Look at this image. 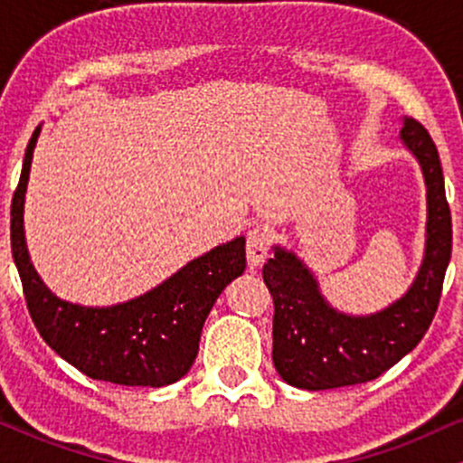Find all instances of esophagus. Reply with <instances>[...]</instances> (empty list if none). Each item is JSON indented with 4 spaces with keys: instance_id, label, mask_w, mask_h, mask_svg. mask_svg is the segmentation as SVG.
I'll use <instances>...</instances> for the list:
<instances>
[{
    "instance_id": "esophagus-1",
    "label": "esophagus",
    "mask_w": 463,
    "mask_h": 463,
    "mask_svg": "<svg viewBox=\"0 0 463 463\" xmlns=\"http://www.w3.org/2000/svg\"><path fill=\"white\" fill-rule=\"evenodd\" d=\"M269 254V239L261 228H254V231L248 232L246 239V257H248V265L250 268H257L261 265Z\"/></svg>"
}]
</instances>
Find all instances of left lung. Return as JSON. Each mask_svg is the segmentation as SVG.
Returning <instances> with one entry per match:
<instances>
[{"mask_svg":"<svg viewBox=\"0 0 463 463\" xmlns=\"http://www.w3.org/2000/svg\"><path fill=\"white\" fill-rule=\"evenodd\" d=\"M401 139L418 158L427 183V252L411 289L374 316L335 311L296 254L274 248L263 280L274 298L276 372L300 390H333L368 383L418 346L431 326L453 248V222L446 202L438 147L420 121L402 119Z\"/></svg>","mask_w":463,"mask_h":463,"instance_id":"1","label":"left lung"}]
</instances>
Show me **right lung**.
Instances as JSON below:
<instances>
[{"mask_svg": "<svg viewBox=\"0 0 463 463\" xmlns=\"http://www.w3.org/2000/svg\"><path fill=\"white\" fill-rule=\"evenodd\" d=\"M41 126L25 147L10 206V246L36 331L52 350L95 381L163 387L194 365L206 316L232 279L246 269V239L217 246L156 289L124 305L91 309L56 298L32 268L24 237V198Z\"/></svg>", "mask_w": 463, "mask_h": 463, "instance_id": "add662e5", "label": "right lung"}]
</instances>
